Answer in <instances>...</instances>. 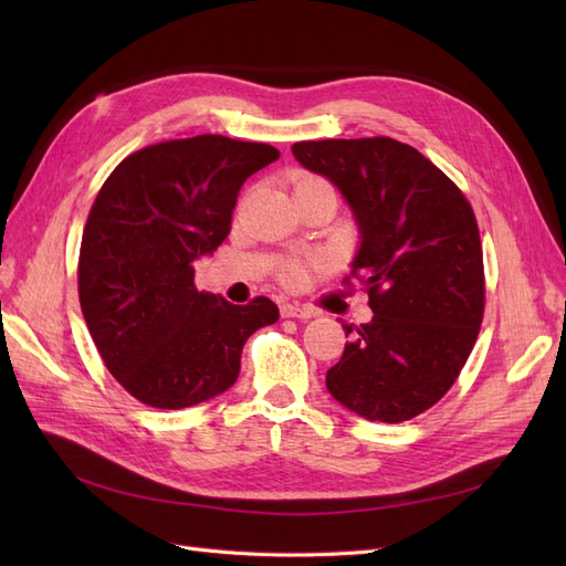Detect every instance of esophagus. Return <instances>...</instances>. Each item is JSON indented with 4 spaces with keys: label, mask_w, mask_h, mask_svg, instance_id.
Masks as SVG:
<instances>
[{
    "label": "esophagus",
    "mask_w": 566,
    "mask_h": 566,
    "mask_svg": "<svg viewBox=\"0 0 566 566\" xmlns=\"http://www.w3.org/2000/svg\"><path fill=\"white\" fill-rule=\"evenodd\" d=\"M281 316L283 318H302V321H306V318L314 316V312L302 310V306H297V304H283L281 306Z\"/></svg>",
    "instance_id": "34e87169"
}]
</instances>
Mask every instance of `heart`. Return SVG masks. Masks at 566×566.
Instances as JSON below:
<instances>
[{"label":"heart","mask_w":566,"mask_h":566,"mask_svg":"<svg viewBox=\"0 0 566 566\" xmlns=\"http://www.w3.org/2000/svg\"><path fill=\"white\" fill-rule=\"evenodd\" d=\"M316 186H331L328 181H323L321 177H314V175H300L295 179V193H302V191H310V188H316ZM281 279L290 285H295L304 279V264L300 260H287L281 269Z\"/></svg>","instance_id":"1"}]
</instances>
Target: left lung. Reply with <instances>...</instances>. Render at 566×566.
<instances>
[{"mask_svg": "<svg viewBox=\"0 0 566 566\" xmlns=\"http://www.w3.org/2000/svg\"><path fill=\"white\" fill-rule=\"evenodd\" d=\"M293 156L349 202L361 229L352 276L375 314L345 325L354 339L325 385L361 418H416L453 387L484 318L472 205L420 150L389 136L300 142Z\"/></svg>", "mask_w": 566, "mask_h": 566, "instance_id": "left-lung-1", "label": "left lung"}]
</instances>
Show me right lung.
I'll return each mask as SVG.
<instances>
[{"label":"right lung","instance_id":"1","mask_svg":"<svg viewBox=\"0 0 566 566\" xmlns=\"http://www.w3.org/2000/svg\"><path fill=\"white\" fill-rule=\"evenodd\" d=\"M269 144L200 134L146 146L101 186L84 224L77 293L113 378L146 406L179 410L227 391L248 337L279 306L198 293L196 262L231 231L241 186L279 160Z\"/></svg>","mask_w":566,"mask_h":566}]
</instances>
